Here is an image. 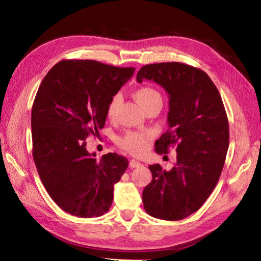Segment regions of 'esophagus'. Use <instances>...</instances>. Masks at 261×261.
I'll return each mask as SVG.
<instances>
[{
    "label": "esophagus",
    "mask_w": 261,
    "mask_h": 261,
    "mask_svg": "<svg viewBox=\"0 0 261 261\" xmlns=\"http://www.w3.org/2000/svg\"><path fill=\"white\" fill-rule=\"evenodd\" d=\"M141 165V163L135 159H132L129 161V168H139Z\"/></svg>",
    "instance_id": "esophagus-1"
}]
</instances>
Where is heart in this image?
Masks as SVG:
<instances>
[{"label": "heart", "mask_w": 261, "mask_h": 261, "mask_svg": "<svg viewBox=\"0 0 261 261\" xmlns=\"http://www.w3.org/2000/svg\"><path fill=\"white\" fill-rule=\"evenodd\" d=\"M135 98L138 103L144 110L148 108L150 105L153 103L156 100H161L160 93L158 92L152 87L143 86L135 91ZM122 102V94L115 93L114 96L110 99L107 106V115L109 118H113L116 114V110ZM153 135L151 133H136L129 132L125 136L118 139V145L123 149L127 150L128 152L133 154H141L146 151V149L151 143Z\"/></svg>", "instance_id": "1"}]
</instances>
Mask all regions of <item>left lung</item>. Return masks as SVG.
Listing matches in <instances>:
<instances>
[{"mask_svg":"<svg viewBox=\"0 0 261 261\" xmlns=\"http://www.w3.org/2000/svg\"><path fill=\"white\" fill-rule=\"evenodd\" d=\"M136 80L154 82L169 94V129L155 141V152L177 145L170 171L149 165L152 180L144 188V208L156 219H185L207 200L223 169L230 134L222 99L203 70L183 63L145 65Z\"/></svg>","mask_w":261,"mask_h":261,"instance_id":"obj_1","label":"left lung"}]
</instances>
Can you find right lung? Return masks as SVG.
I'll return each mask as SVG.
<instances>
[{
    "label": "right lung",
    "instance_id": "add662e5",
    "mask_svg": "<svg viewBox=\"0 0 261 261\" xmlns=\"http://www.w3.org/2000/svg\"><path fill=\"white\" fill-rule=\"evenodd\" d=\"M134 72V67L92 60L61 61L39 87L31 111L33 156L46 192L72 216L105 215L114 185L128 167V160L117 153L96 159L86 139L99 136L110 99Z\"/></svg>",
    "mask_w": 261,
    "mask_h": 261
}]
</instances>
